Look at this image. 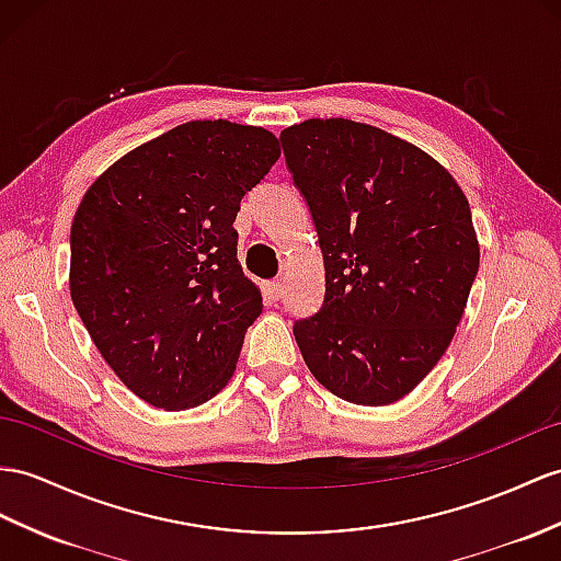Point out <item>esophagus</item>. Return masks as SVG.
Wrapping results in <instances>:
<instances>
[{
    "label": "esophagus",
    "instance_id": "esophagus-1",
    "mask_svg": "<svg viewBox=\"0 0 561 561\" xmlns=\"http://www.w3.org/2000/svg\"><path fill=\"white\" fill-rule=\"evenodd\" d=\"M266 293H268V297L278 299L283 295V283L280 280H268L266 283Z\"/></svg>",
    "mask_w": 561,
    "mask_h": 561
}]
</instances>
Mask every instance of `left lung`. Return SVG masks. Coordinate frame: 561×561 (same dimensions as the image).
<instances>
[{
  "instance_id": "obj_1",
  "label": "left lung",
  "mask_w": 561,
  "mask_h": 561,
  "mask_svg": "<svg viewBox=\"0 0 561 561\" xmlns=\"http://www.w3.org/2000/svg\"><path fill=\"white\" fill-rule=\"evenodd\" d=\"M317 226L323 307L293 325L313 378L383 407L453 343L481 262L469 199L443 163L368 123L309 118L280 133Z\"/></svg>"
}]
</instances>
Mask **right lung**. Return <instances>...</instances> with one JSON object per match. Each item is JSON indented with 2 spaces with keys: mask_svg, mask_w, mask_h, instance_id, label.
Returning <instances> with one entry per match:
<instances>
[{
  "mask_svg": "<svg viewBox=\"0 0 561 561\" xmlns=\"http://www.w3.org/2000/svg\"><path fill=\"white\" fill-rule=\"evenodd\" d=\"M278 157L266 128L190 121L123 154L80 199L71 299L104 362L147 404L183 412L233 378L264 307L233 224Z\"/></svg>",
  "mask_w": 561,
  "mask_h": 561,
  "instance_id": "obj_1",
  "label": "right lung"
}]
</instances>
